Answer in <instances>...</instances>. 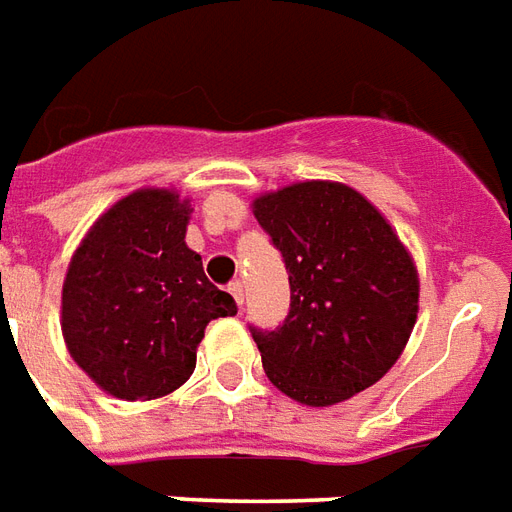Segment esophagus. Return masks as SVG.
Masks as SVG:
<instances>
[{"label":"esophagus","instance_id":"obj_1","mask_svg":"<svg viewBox=\"0 0 512 512\" xmlns=\"http://www.w3.org/2000/svg\"><path fill=\"white\" fill-rule=\"evenodd\" d=\"M230 295H233V298H236V304H238V309H241V306H244V285H241V282H230Z\"/></svg>","mask_w":512,"mask_h":512}]
</instances>
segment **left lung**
Wrapping results in <instances>:
<instances>
[{"mask_svg":"<svg viewBox=\"0 0 512 512\" xmlns=\"http://www.w3.org/2000/svg\"><path fill=\"white\" fill-rule=\"evenodd\" d=\"M282 252L290 312L249 328L268 380L306 407L372 388L399 361L418 320V268L388 219L347 184L298 181L252 203Z\"/></svg>","mask_w":512,"mask_h":512,"instance_id":"8db88e82","label":"left lung"}]
</instances>
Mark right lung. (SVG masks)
I'll return each instance as SVG.
<instances>
[{"label": "right lung", "instance_id": "add662e5", "mask_svg": "<svg viewBox=\"0 0 512 512\" xmlns=\"http://www.w3.org/2000/svg\"><path fill=\"white\" fill-rule=\"evenodd\" d=\"M192 208L173 189H135L83 236L62 287V336L102 391L149 401L195 372L203 331L238 312L184 241Z\"/></svg>", "mask_w": 512, "mask_h": 512}]
</instances>
